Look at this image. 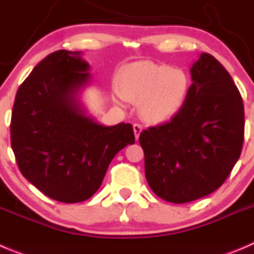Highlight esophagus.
Here are the masks:
<instances>
[{
  "instance_id": "esophagus-1",
  "label": "esophagus",
  "mask_w": 254,
  "mask_h": 254,
  "mask_svg": "<svg viewBox=\"0 0 254 254\" xmlns=\"http://www.w3.org/2000/svg\"><path fill=\"white\" fill-rule=\"evenodd\" d=\"M132 129H134L135 137H136V139H139L140 132L142 131V127H141V125H140V124H134V125H132Z\"/></svg>"
}]
</instances>
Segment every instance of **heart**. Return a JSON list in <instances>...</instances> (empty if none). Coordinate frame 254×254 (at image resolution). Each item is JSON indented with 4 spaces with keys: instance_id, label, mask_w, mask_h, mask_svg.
I'll list each match as a JSON object with an SVG mask.
<instances>
[{
    "instance_id": "heart-1",
    "label": "heart",
    "mask_w": 254,
    "mask_h": 254,
    "mask_svg": "<svg viewBox=\"0 0 254 254\" xmlns=\"http://www.w3.org/2000/svg\"><path fill=\"white\" fill-rule=\"evenodd\" d=\"M120 94L140 104V114L152 124L171 120L189 97V75L165 63L139 61L127 65L120 74Z\"/></svg>"
}]
</instances>
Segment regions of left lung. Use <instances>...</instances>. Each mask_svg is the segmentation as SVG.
Masks as SVG:
<instances>
[{
    "instance_id": "8db88e82",
    "label": "left lung",
    "mask_w": 254,
    "mask_h": 254,
    "mask_svg": "<svg viewBox=\"0 0 254 254\" xmlns=\"http://www.w3.org/2000/svg\"><path fill=\"white\" fill-rule=\"evenodd\" d=\"M190 72L192 84L181 110L139 137L150 189L172 203L216 191L240 159L245 137L242 97L225 67L201 53Z\"/></svg>"
}]
</instances>
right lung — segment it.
<instances>
[{
	"label": "right lung",
	"mask_w": 254,
	"mask_h": 254,
	"mask_svg": "<svg viewBox=\"0 0 254 254\" xmlns=\"http://www.w3.org/2000/svg\"><path fill=\"white\" fill-rule=\"evenodd\" d=\"M89 70L82 52H53L22 83L12 109L11 145L22 175L64 203L92 197L113 157L135 142L129 123L105 127L87 114L79 94Z\"/></svg>",
	"instance_id": "add662e5"
}]
</instances>
